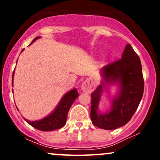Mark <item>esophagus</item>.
I'll return each instance as SVG.
<instances>
[{
	"mask_svg": "<svg viewBox=\"0 0 160 160\" xmlns=\"http://www.w3.org/2000/svg\"><path fill=\"white\" fill-rule=\"evenodd\" d=\"M95 89V85L93 82H92L89 80H86L82 83L81 85V90L85 93H90Z\"/></svg>",
	"mask_w": 160,
	"mask_h": 160,
	"instance_id": "1",
	"label": "esophagus"
}]
</instances>
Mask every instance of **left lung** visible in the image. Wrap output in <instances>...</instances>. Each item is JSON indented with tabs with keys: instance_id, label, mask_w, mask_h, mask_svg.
Returning a JSON list of instances; mask_svg holds the SVG:
<instances>
[{
	"instance_id": "obj_1",
	"label": "left lung",
	"mask_w": 160,
	"mask_h": 160,
	"mask_svg": "<svg viewBox=\"0 0 160 160\" xmlns=\"http://www.w3.org/2000/svg\"><path fill=\"white\" fill-rule=\"evenodd\" d=\"M102 75L104 80L91 94V120L102 129H115L131 120L142 98L144 82L140 58L127 44L120 59L102 68ZM114 84L119 86V92L112 99L111 110L100 113L98 104L103 89Z\"/></svg>"
}]
</instances>
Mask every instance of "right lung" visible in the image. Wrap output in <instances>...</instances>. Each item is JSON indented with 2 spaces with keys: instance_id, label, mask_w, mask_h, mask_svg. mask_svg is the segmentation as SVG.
I'll return each instance as SVG.
<instances>
[{
  "instance_id": "right-lung-1",
  "label": "right lung",
  "mask_w": 160,
  "mask_h": 160,
  "mask_svg": "<svg viewBox=\"0 0 160 160\" xmlns=\"http://www.w3.org/2000/svg\"><path fill=\"white\" fill-rule=\"evenodd\" d=\"M40 38V37H37L33 40V41L31 43V44L33 42L35 41ZM24 50V49L22 50V52ZM13 75H14V71L12 73V85L13 83ZM79 93L78 92L77 89H74L72 90L69 91L66 94L62 97L61 101L59 102L56 109L53 111L52 113L45 118L42 119L40 120L36 121H29L25 119V121L29 125L33 126L34 128H37V129L40 130V131H52V130L58 129V128H61L63 127L65 125L66 120H67V116L68 113L70 108L71 107L72 104L74 103L75 99L78 97Z\"/></svg>"
}]
</instances>
